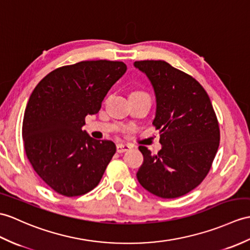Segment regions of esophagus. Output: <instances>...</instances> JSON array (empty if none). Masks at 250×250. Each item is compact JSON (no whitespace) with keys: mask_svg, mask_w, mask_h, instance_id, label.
I'll list each match as a JSON object with an SVG mask.
<instances>
[{"mask_svg":"<svg viewBox=\"0 0 250 250\" xmlns=\"http://www.w3.org/2000/svg\"><path fill=\"white\" fill-rule=\"evenodd\" d=\"M116 149H117V152L119 153H123L127 151V150L131 149L130 145H126V144H118L117 146H116Z\"/></svg>","mask_w":250,"mask_h":250,"instance_id":"34e87169","label":"esophagus"}]
</instances>
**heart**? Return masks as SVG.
I'll use <instances>...</instances> for the list:
<instances>
[{"mask_svg": "<svg viewBox=\"0 0 250 250\" xmlns=\"http://www.w3.org/2000/svg\"><path fill=\"white\" fill-rule=\"evenodd\" d=\"M136 92H142V91H136ZM136 92H134V94H136Z\"/></svg>", "mask_w": 250, "mask_h": 250, "instance_id": "heart-1", "label": "heart"}]
</instances>
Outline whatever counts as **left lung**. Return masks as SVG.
Masks as SVG:
<instances>
[{
    "instance_id": "1",
    "label": "left lung",
    "mask_w": 250,
    "mask_h": 250,
    "mask_svg": "<svg viewBox=\"0 0 250 250\" xmlns=\"http://www.w3.org/2000/svg\"><path fill=\"white\" fill-rule=\"evenodd\" d=\"M156 97L152 125L160 130L156 154L139 146L144 163L136 176L142 187L161 198H178L196 188L211 169L219 146L216 114L207 91L189 74L164 61H137Z\"/></svg>"
}]
</instances>
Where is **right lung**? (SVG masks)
<instances>
[{"mask_svg": "<svg viewBox=\"0 0 250 250\" xmlns=\"http://www.w3.org/2000/svg\"><path fill=\"white\" fill-rule=\"evenodd\" d=\"M125 71L123 62H80L51 71L33 90L23 117V146L34 170L56 193L81 196L100 182L116 146L82 127Z\"/></svg>", "mask_w": 250, "mask_h": 250, "instance_id": "right-lung-1", "label": "right lung"}]
</instances>
